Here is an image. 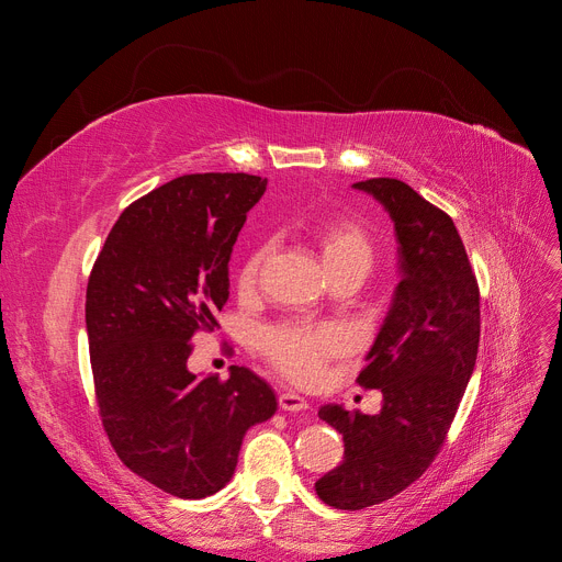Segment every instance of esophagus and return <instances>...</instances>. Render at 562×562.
Wrapping results in <instances>:
<instances>
[{"label":"esophagus","mask_w":562,"mask_h":562,"mask_svg":"<svg viewBox=\"0 0 562 562\" xmlns=\"http://www.w3.org/2000/svg\"><path fill=\"white\" fill-rule=\"evenodd\" d=\"M279 407L285 413H302V411H307L310 403H307V398L295 394V391H283V394L279 396Z\"/></svg>","instance_id":"34e87169"}]
</instances>
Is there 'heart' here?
<instances>
[{"label": "heart", "instance_id": "b5f03b06", "mask_svg": "<svg viewBox=\"0 0 562 562\" xmlns=\"http://www.w3.org/2000/svg\"><path fill=\"white\" fill-rule=\"evenodd\" d=\"M318 246L326 267L345 262H363L370 267L372 244L366 229L351 220L328 223L318 232ZM265 255L267 248H258L244 262L239 274L244 288H250L258 279ZM260 347L281 375L300 384H310L321 378L323 368L333 356L347 351L349 335L335 323H283V326L267 328L262 333Z\"/></svg>", "mask_w": 562, "mask_h": 562}]
</instances>
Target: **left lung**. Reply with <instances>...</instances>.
<instances>
[{
    "label": "left lung",
    "mask_w": 562,
    "mask_h": 562,
    "mask_svg": "<svg viewBox=\"0 0 562 562\" xmlns=\"http://www.w3.org/2000/svg\"><path fill=\"white\" fill-rule=\"evenodd\" d=\"M380 201L398 241V285L359 384L382 391V411L323 405L342 434V464L316 481L328 506L359 512L386 502L429 469L475 368L481 295L452 217L394 178L356 182Z\"/></svg>",
    "instance_id": "1"
}]
</instances>
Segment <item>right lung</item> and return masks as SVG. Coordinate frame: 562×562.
Wrapping results in <instances>:
<instances>
[{"instance_id":"add662e5","label":"right lung","mask_w":562,"mask_h":562,"mask_svg":"<svg viewBox=\"0 0 562 562\" xmlns=\"http://www.w3.org/2000/svg\"><path fill=\"white\" fill-rule=\"evenodd\" d=\"M267 180L194 173L157 187L119 215L87 288L95 398L110 443L140 479L182 499L223 490L244 436L277 413L248 368L194 375L190 339L217 326L229 258Z\"/></svg>"}]
</instances>
